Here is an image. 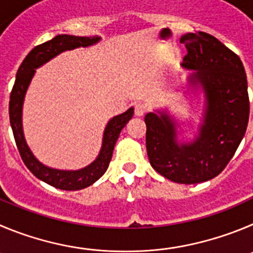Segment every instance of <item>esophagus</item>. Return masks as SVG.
<instances>
[{
    "label": "esophagus",
    "mask_w": 253,
    "mask_h": 253,
    "mask_svg": "<svg viewBox=\"0 0 253 253\" xmlns=\"http://www.w3.org/2000/svg\"><path fill=\"white\" fill-rule=\"evenodd\" d=\"M147 111L146 106L141 102H136L134 103V115L136 116H143Z\"/></svg>",
    "instance_id": "obj_1"
}]
</instances>
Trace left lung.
Masks as SVG:
<instances>
[{
    "label": "left lung",
    "mask_w": 253,
    "mask_h": 253,
    "mask_svg": "<svg viewBox=\"0 0 253 253\" xmlns=\"http://www.w3.org/2000/svg\"><path fill=\"white\" fill-rule=\"evenodd\" d=\"M182 67L196 70L191 82H200L206 96L204 122L196 140L177 141L176 125L166 113H147L146 148L156 171L177 183L209 181L225 169L246 133L250 117L247 77L235 52L206 32L186 34Z\"/></svg>",
    "instance_id": "1"
}]
</instances>
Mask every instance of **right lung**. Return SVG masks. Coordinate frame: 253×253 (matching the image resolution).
I'll return each instance as SVG.
<instances>
[{
  "label": "right lung",
  "mask_w": 253,
  "mask_h": 253,
  "mask_svg": "<svg viewBox=\"0 0 253 253\" xmlns=\"http://www.w3.org/2000/svg\"><path fill=\"white\" fill-rule=\"evenodd\" d=\"M98 40H100V37L96 36L79 37L70 36V35H58L51 41H47L32 48L18 68L15 84H13L12 91H11V96H9V122H11L16 146H17L23 164L37 178L53 186V187L60 188V190H82V188L88 187L92 183L96 182L105 173L108 165H110L111 159H112L116 141L119 138L122 128L132 119L133 108H129L122 115L116 116L108 122L105 128V133H103V142L100 155L89 166L79 169V171H61V169H49V167L40 164L28 148L25 137H23L22 119H21L22 117L23 98H25L27 87L32 77H34L37 67L46 63L47 61L57 56L61 52L77 48V47L81 46H91V44L98 42Z\"/></svg>",
  "instance_id": "right-lung-1"
}]
</instances>
